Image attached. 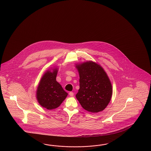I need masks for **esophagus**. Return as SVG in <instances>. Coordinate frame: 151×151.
<instances>
[{"label": "esophagus", "mask_w": 151, "mask_h": 151, "mask_svg": "<svg viewBox=\"0 0 151 151\" xmlns=\"http://www.w3.org/2000/svg\"><path fill=\"white\" fill-rule=\"evenodd\" d=\"M69 95L70 97H73V95H74V93H73V92H70L69 93Z\"/></svg>", "instance_id": "obj_1"}]
</instances>
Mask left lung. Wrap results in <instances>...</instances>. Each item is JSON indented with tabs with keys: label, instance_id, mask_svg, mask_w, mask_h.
Here are the masks:
<instances>
[{
	"label": "left lung",
	"instance_id": "left-lung-1",
	"mask_svg": "<svg viewBox=\"0 0 151 151\" xmlns=\"http://www.w3.org/2000/svg\"><path fill=\"white\" fill-rule=\"evenodd\" d=\"M80 76V89L76 95L82 107L91 113L102 111L109 103L113 89L109 78L97 63L87 61L76 64Z\"/></svg>",
	"mask_w": 151,
	"mask_h": 151
}]
</instances>
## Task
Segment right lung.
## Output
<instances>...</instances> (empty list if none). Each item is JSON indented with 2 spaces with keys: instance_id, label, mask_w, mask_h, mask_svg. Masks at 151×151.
Masks as SVG:
<instances>
[{
  "instance_id": "add662e5",
  "label": "right lung",
  "mask_w": 151,
  "mask_h": 151,
  "mask_svg": "<svg viewBox=\"0 0 151 151\" xmlns=\"http://www.w3.org/2000/svg\"><path fill=\"white\" fill-rule=\"evenodd\" d=\"M58 71L57 67L47 70L37 87V101L41 106L48 110L60 106L68 94L56 80Z\"/></svg>"
}]
</instances>
